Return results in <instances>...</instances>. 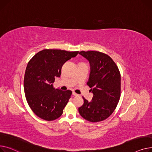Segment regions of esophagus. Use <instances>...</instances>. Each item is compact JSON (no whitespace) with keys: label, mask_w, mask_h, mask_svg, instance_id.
Here are the masks:
<instances>
[{"label":"esophagus","mask_w":152,"mask_h":152,"mask_svg":"<svg viewBox=\"0 0 152 152\" xmlns=\"http://www.w3.org/2000/svg\"><path fill=\"white\" fill-rule=\"evenodd\" d=\"M72 94H73L74 96H78V94H77L75 93V92H73V93H72Z\"/></svg>","instance_id":"34e87169"}]
</instances>
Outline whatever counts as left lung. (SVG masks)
<instances>
[{
	"instance_id": "left-lung-1",
	"label": "left lung",
	"mask_w": 152,
	"mask_h": 152,
	"mask_svg": "<svg viewBox=\"0 0 152 152\" xmlns=\"http://www.w3.org/2000/svg\"><path fill=\"white\" fill-rule=\"evenodd\" d=\"M90 62V74L87 85L91 88L93 99L78 108L82 117L90 122L101 121L109 117L117 107L121 94V75L113 59L96 51L79 53Z\"/></svg>"
}]
</instances>
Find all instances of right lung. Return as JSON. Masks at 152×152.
I'll return each mask as SVG.
<instances>
[{"mask_svg": "<svg viewBox=\"0 0 152 152\" xmlns=\"http://www.w3.org/2000/svg\"><path fill=\"white\" fill-rule=\"evenodd\" d=\"M78 51L45 49L38 52L26 67L24 89L27 102L40 118L52 121L61 117L72 94L53 87L65 62L75 57Z\"/></svg>", "mask_w": 152, "mask_h": 152, "instance_id": "add662e5", "label": "right lung"}]
</instances>
